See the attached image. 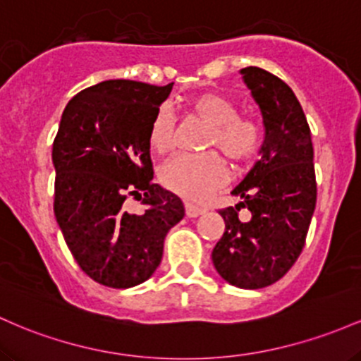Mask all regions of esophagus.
Wrapping results in <instances>:
<instances>
[{
    "label": "esophagus",
    "instance_id": "obj_1",
    "mask_svg": "<svg viewBox=\"0 0 361 361\" xmlns=\"http://www.w3.org/2000/svg\"><path fill=\"white\" fill-rule=\"evenodd\" d=\"M184 206H185V216L188 218H196V216H200V214L204 213V209L200 208V206L191 204V202H185Z\"/></svg>",
    "mask_w": 361,
    "mask_h": 361
}]
</instances>
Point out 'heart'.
Returning a JSON list of instances; mask_svg holds the SVG:
<instances>
[{
    "mask_svg": "<svg viewBox=\"0 0 361 361\" xmlns=\"http://www.w3.org/2000/svg\"><path fill=\"white\" fill-rule=\"evenodd\" d=\"M192 114L209 126L204 145L218 147L233 161L252 159L264 140L262 124L254 117L238 116L237 105L225 95L206 92L189 104ZM148 143L157 153H167L176 143V121L164 105L149 124ZM228 180L225 161L216 153L173 157L160 170V182L169 191L191 201H202Z\"/></svg>",
    "mask_w": 361,
    "mask_h": 361,
    "instance_id": "b5f03b06",
    "label": "heart"
}]
</instances>
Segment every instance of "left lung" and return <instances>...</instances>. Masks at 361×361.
<instances>
[{
    "instance_id": "obj_1",
    "label": "left lung",
    "mask_w": 361,
    "mask_h": 361,
    "mask_svg": "<svg viewBox=\"0 0 361 361\" xmlns=\"http://www.w3.org/2000/svg\"><path fill=\"white\" fill-rule=\"evenodd\" d=\"M262 112L266 140L261 160L233 189L242 197L220 209L225 232L212 257L230 285L257 290L288 273L302 254L317 201L312 133L291 88L273 73L249 66L240 71ZM242 207L251 220L238 218Z\"/></svg>"
}]
</instances>
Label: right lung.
I'll list each match as a JSON object with an SVG mask.
<instances>
[{"label":"right lung","mask_w":361,"mask_h":361,"mask_svg":"<svg viewBox=\"0 0 361 361\" xmlns=\"http://www.w3.org/2000/svg\"><path fill=\"white\" fill-rule=\"evenodd\" d=\"M172 85L107 80L76 93L52 143L54 214L85 274L131 288L155 273L165 235L184 218L180 197L153 184L149 124ZM141 200L133 214L127 200Z\"/></svg>","instance_id":"right-lung-1"}]
</instances>
